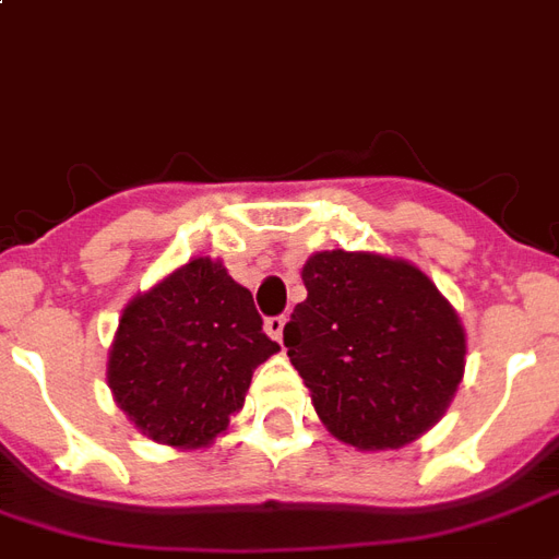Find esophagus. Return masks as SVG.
Wrapping results in <instances>:
<instances>
[{
  "label": "esophagus",
  "mask_w": 559,
  "mask_h": 559,
  "mask_svg": "<svg viewBox=\"0 0 559 559\" xmlns=\"http://www.w3.org/2000/svg\"><path fill=\"white\" fill-rule=\"evenodd\" d=\"M284 325H287V317H269L266 320L269 337H275V341L281 343V337H284Z\"/></svg>",
  "instance_id": "1"
}]
</instances>
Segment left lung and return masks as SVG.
<instances>
[{"label":"left lung","instance_id":"left-lung-1","mask_svg":"<svg viewBox=\"0 0 559 559\" xmlns=\"http://www.w3.org/2000/svg\"><path fill=\"white\" fill-rule=\"evenodd\" d=\"M284 346L317 415L355 450H396L436 427L465 373V329L427 272L376 251H317Z\"/></svg>","mask_w":559,"mask_h":559}]
</instances>
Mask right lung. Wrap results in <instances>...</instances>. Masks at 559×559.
<instances>
[{"label":"right lung","instance_id":"1","mask_svg":"<svg viewBox=\"0 0 559 559\" xmlns=\"http://www.w3.org/2000/svg\"><path fill=\"white\" fill-rule=\"evenodd\" d=\"M278 349L254 296L222 260L192 258L127 301L106 382L142 436L175 450L210 448L246 403L254 370Z\"/></svg>","mask_w":559,"mask_h":559}]
</instances>
